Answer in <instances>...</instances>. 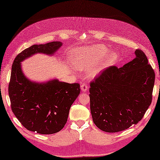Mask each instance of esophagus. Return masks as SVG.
Here are the masks:
<instances>
[{
	"mask_svg": "<svg viewBox=\"0 0 160 160\" xmlns=\"http://www.w3.org/2000/svg\"><path fill=\"white\" fill-rule=\"evenodd\" d=\"M88 89V85L86 83H82L81 84V91H82V92H85Z\"/></svg>",
	"mask_w": 160,
	"mask_h": 160,
	"instance_id": "esophagus-1",
	"label": "esophagus"
}]
</instances>
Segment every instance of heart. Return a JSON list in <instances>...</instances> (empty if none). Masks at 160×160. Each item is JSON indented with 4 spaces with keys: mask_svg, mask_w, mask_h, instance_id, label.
Returning <instances> with one entry per match:
<instances>
[{
    "mask_svg": "<svg viewBox=\"0 0 160 160\" xmlns=\"http://www.w3.org/2000/svg\"><path fill=\"white\" fill-rule=\"evenodd\" d=\"M108 52L109 49L104 46L96 45L87 49L73 50L71 52L69 57L77 69L82 70L84 68L91 65L87 73L89 76L94 77L114 59V53H111L103 57Z\"/></svg>",
    "mask_w": 160,
    "mask_h": 160,
    "instance_id": "1",
    "label": "heart"
}]
</instances>
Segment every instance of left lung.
<instances>
[{"label": "left lung", "instance_id": "obj_1", "mask_svg": "<svg viewBox=\"0 0 160 160\" xmlns=\"http://www.w3.org/2000/svg\"><path fill=\"white\" fill-rule=\"evenodd\" d=\"M118 68L102 71L90 83V108L94 124L100 130L115 132L140 122L150 106L155 72L145 53Z\"/></svg>", "mask_w": 160, "mask_h": 160}]
</instances>
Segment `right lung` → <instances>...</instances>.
Returning a JSON list of instances; mask_svg holds the SVG:
<instances>
[{
    "label": "right lung",
    "instance_id": "add662e5",
    "mask_svg": "<svg viewBox=\"0 0 160 160\" xmlns=\"http://www.w3.org/2000/svg\"><path fill=\"white\" fill-rule=\"evenodd\" d=\"M61 42L33 45L20 53L13 61L9 84V96L13 114L28 130L53 134L67 123L71 106L80 93V84L53 79L46 82L29 80L24 75L21 62L36 53L52 56Z\"/></svg>",
    "mask_w": 160,
    "mask_h": 160
}]
</instances>
